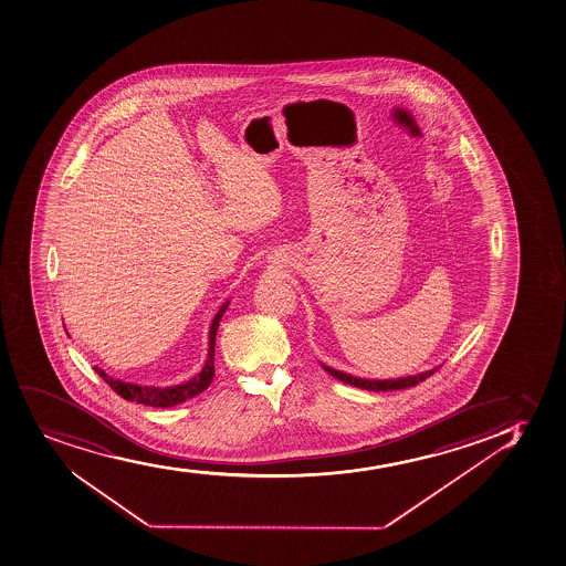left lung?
Instances as JSON below:
<instances>
[{"mask_svg": "<svg viewBox=\"0 0 566 566\" xmlns=\"http://www.w3.org/2000/svg\"><path fill=\"white\" fill-rule=\"evenodd\" d=\"M322 368L323 370L328 371L331 376L336 377V379H340L342 384L353 385V387H359V389L376 390V392H379V390H400L408 389V387H415V385L420 384V381H424L426 377L432 376L433 371H438L439 366H436L432 370L415 374V376L390 377V379H366V377L352 376V374L336 370V368H331V366L323 365V363Z\"/></svg>", "mask_w": 566, "mask_h": 566, "instance_id": "1", "label": "left lung"}]
</instances>
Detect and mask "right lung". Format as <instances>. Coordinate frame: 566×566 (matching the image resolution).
<instances>
[{
	"mask_svg": "<svg viewBox=\"0 0 566 566\" xmlns=\"http://www.w3.org/2000/svg\"><path fill=\"white\" fill-rule=\"evenodd\" d=\"M230 301H226L220 306L217 316L213 317V323L209 327V344H207V359L206 365L201 368L200 374L190 377L189 381L185 384L171 385V387H149V385L127 384L123 379L112 377L95 366V371L98 376L103 377L104 381L116 390L117 395L128 401H136V403H144V406H153V408H174L177 403L190 400L195 396L200 395L203 390L211 385L214 376V338H217V331H219L220 319L228 311Z\"/></svg>",
	"mask_w": 566,
	"mask_h": 566,
	"instance_id": "1",
	"label": "right lung"
}]
</instances>
